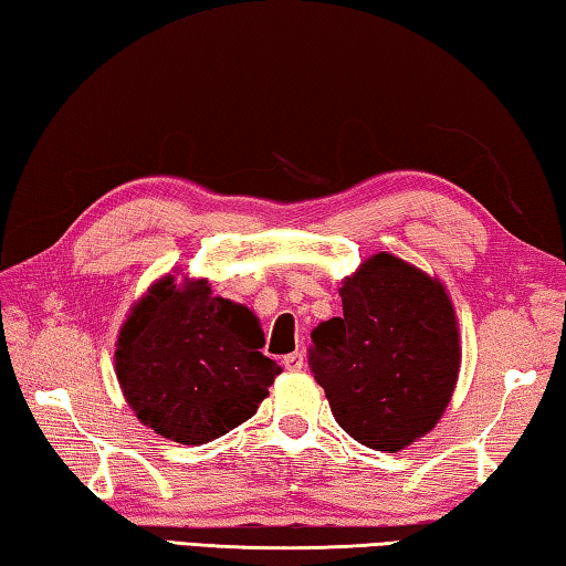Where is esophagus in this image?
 I'll use <instances>...</instances> for the list:
<instances>
[{"label": "esophagus", "instance_id": "obj_1", "mask_svg": "<svg viewBox=\"0 0 566 566\" xmlns=\"http://www.w3.org/2000/svg\"><path fill=\"white\" fill-rule=\"evenodd\" d=\"M283 365H285V370H301L303 365H305V355L301 353V350H295V353H289L283 358Z\"/></svg>", "mask_w": 566, "mask_h": 566}]
</instances>
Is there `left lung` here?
<instances>
[{
    "mask_svg": "<svg viewBox=\"0 0 566 566\" xmlns=\"http://www.w3.org/2000/svg\"><path fill=\"white\" fill-rule=\"evenodd\" d=\"M343 315L311 333L308 365L353 440L398 452L434 428L460 370L442 283L390 253L345 277Z\"/></svg>",
    "mask_w": 566,
    "mask_h": 566,
    "instance_id": "8db88e82",
    "label": "left lung"
}]
</instances>
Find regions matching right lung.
<instances>
[{
    "label": "right lung",
    "instance_id": "add662e5",
    "mask_svg": "<svg viewBox=\"0 0 566 566\" xmlns=\"http://www.w3.org/2000/svg\"><path fill=\"white\" fill-rule=\"evenodd\" d=\"M263 331L243 305L206 281L148 289L118 333L116 378L136 418L156 434L206 444L253 418L281 365L258 350Z\"/></svg>",
    "mask_w": 566,
    "mask_h": 566
}]
</instances>
